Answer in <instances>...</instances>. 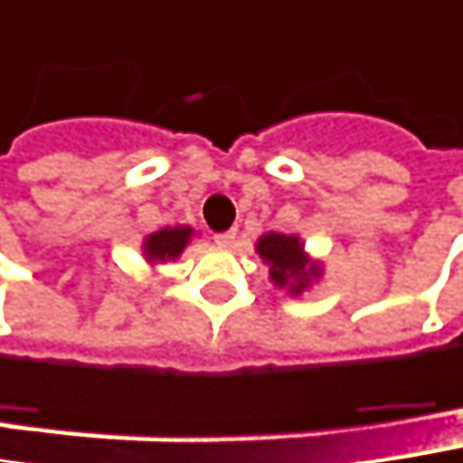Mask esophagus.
<instances>
[{"mask_svg":"<svg viewBox=\"0 0 463 463\" xmlns=\"http://www.w3.org/2000/svg\"><path fill=\"white\" fill-rule=\"evenodd\" d=\"M232 241H235V228H232V231H225V232H217V235H214V243H217L220 249H228V246H232Z\"/></svg>","mask_w":463,"mask_h":463,"instance_id":"1","label":"esophagus"}]
</instances>
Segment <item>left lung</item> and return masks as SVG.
Here are the masks:
<instances>
[{
  "mask_svg": "<svg viewBox=\"0 0 463 463\" xmlns=\"http://www.w3.org/2000/svg\"><path fill=\"white\" fill-rule=\"evenodd\" d=\"M254 251L268 265L270 283L291 297H302L323 278V262L305 249L299 235L262 232L254 243Z\"/></svg>",
  "mask_w": 463,
  "mask_h": 463,
  "instance_id": "left-lung-1",
  "label": "left lung"
}]
</instances>
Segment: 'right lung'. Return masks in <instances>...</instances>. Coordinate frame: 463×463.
Here are the masks:
<instances>
[{"label": "right lung", "instance_id": "right-lung-1", "mask_svg": "<svg viewBox=\"0 0 463 463\" xmlns=\"http://www.w3.org/2000/svg\"><path fill=\"white\" fill-rule=\"evenodd\" d=\"M198 232L193 231L190 225H166L161 231L150 232L143 238V260L150 270H156L158 265H166V262H175L183 257V251L188 249V243L195 238Z\"/></svg>", "mask_w": 463, "mask_h": 463}]
</instances>
